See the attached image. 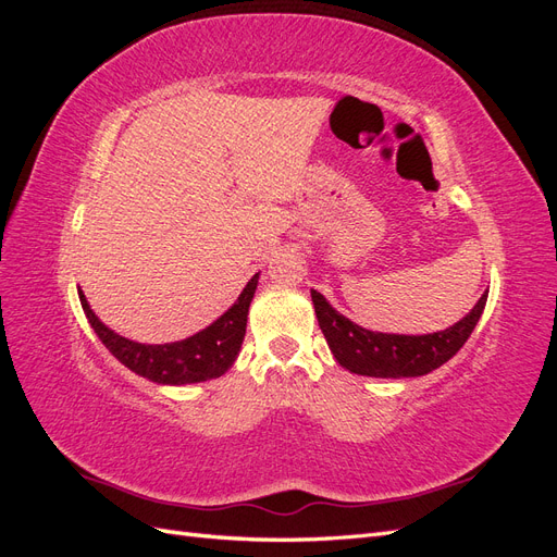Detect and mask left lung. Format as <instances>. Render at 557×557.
Masks as SVG:
<instances>
[{
  "instance_id": "obj_1",
  "label": "left lung",
  "mask_w": 557,
  "mask_h": 557,
  "mask_svg": "<svg viewBox=\"0 0 557 557\" xmlns=\"http://www.w3.org/2000/svg\"><path fill=\"white\" fill-rule=\"evenodd\" d=\"M318 325L323 330L334 360L348 372L376 379H409L430 374L458 352L474 332L485 309L487 293L453 327L434 334H385L352 323L332 309L330 301L311 290Z\"/></svg>"
}]
</instances>
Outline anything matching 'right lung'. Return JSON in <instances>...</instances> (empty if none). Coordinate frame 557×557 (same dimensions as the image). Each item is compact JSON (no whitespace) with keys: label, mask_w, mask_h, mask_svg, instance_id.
Returning <instances> with one entry per match:
<instances>
[{"label":"right lung","mask_w":557,"mask_h":557,"mask_svg":"<svg viewBox=\"0 0 557 557\" xmlns=\"http://www.w3.org/2000/svg\"><path fill=\"white\" fill-rule=\"evenodd\" d=\"M258 276H252L239 299L211 323L207 330H201L188 339L174 344H139L129 342L125 336L109 330L102 320L90 309L86 295L78 290L81 307L86 311L88 323L97 332L115 360H121L134 374H139L153 383L162 385H185L199 383L223 376L239 356V348L246 334L248 307L258 288Z\"/></svg>","instance_id":"add662e5"}]
</instances>
